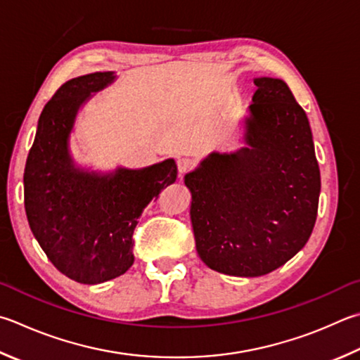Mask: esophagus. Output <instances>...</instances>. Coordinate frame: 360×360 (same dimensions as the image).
Here are the masks:
<instances>
[{"label":"esophagus","mask_w":360,"mask_h":360,"mask_svg":"<svg viewBox=\"0 0 360 360\" xmlns=\"http://www.w3.org/2000/svg\"><path fill=\"white\" fill-rule=\"evenodd\" d=\"M195 167V162L192 160V159H188V158H182V159H179L178 160V169H179V173L181 174H184V173H187V172H191V169Z\"/></svg>","instance_id":"1"}]
</instances>
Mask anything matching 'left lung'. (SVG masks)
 <instances>
[{
  "label": "left lung",
  "mask_w": 360,
  "mask_h": 360,
  "mask_svg": "<svg viewBox=\"0 0 360 360\" xmlns=\"http://www.w3.org/2000/svg\"><path fill=\"white\" fill-rule=\"evenodd\" d=\"M245 148L211 153L184 182L197 252L236 277L276 271L302 248L318 214L321 176L307 115L280 78H255Z\"/></svg>",
  "instance_id": "left-lung-1"
}]
</instances>
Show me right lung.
<instances>
[{"label":"right lung","mask_w":360,"mask_h":360,"mask_svg":"<svg viewBox=\"0 0 360 360\" xmlns=\"http://www.w3.org/2000/svg\"><path fill=\"white\" fill-rule=\"evenodd\" d=\"M115 78L113 72H94L60 86L39 116L23 174L32 234L58 271L84 285L120 277L134 264L139 217L178 176L173 159L105 174L74 163L69 136L78 110Z\"/></svg>","instance_id":"right-lung-1"}]
</instances>
